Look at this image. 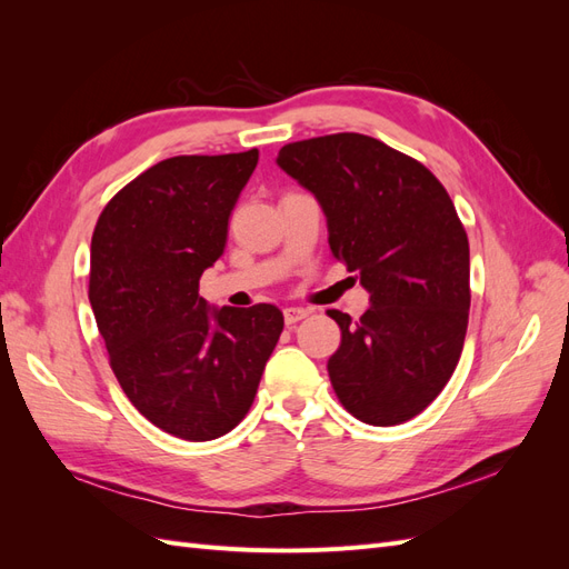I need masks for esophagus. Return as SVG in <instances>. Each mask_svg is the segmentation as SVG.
<instances>
[{"mask_svg":"<svg viewBox=\"0 0 569 569\" xmlns=\"http://www.w3.org/2000/svg\"><path fill=\"white\" fill-rule=\"evenodd\" d=\"M306 316H308V308H301V306L284 308V322H287V325H295V322L303 320Z\"/></svg>","mask_w":569,"mask_h":569,"instance_id":"34e87169","label":"esophagus"}]
</instances>
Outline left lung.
Here are the masks:
<instances>
[{
	"label": "left lung",
	"instance_id": "1",
	"mask_svg": "<svg viewBox=\"0 0 569 569\" xmlns=\"http://www.w3.org/2000/svg\"><path fill=\"white\" fill-rule=\"evenodd\" d=\"M278 166L322 206L337 261L360 274L370 308L341 330L327 360L337 399L375 427L432 403L458 366L470 311V244L429 170L368 134L284 144Z\"/></svg>",
	"mask_w": 569,
	"mask_h": 569
}]
</instances>
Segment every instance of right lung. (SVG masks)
Returning <instances> with one entry per match:
<instances>
[{
    "mask_svg": "<svg viewBox=\"0 0 569 569\" xmlns=\"http://www.w3.org/2000/svg\"><path fill=\"white\" fill-rule=\"evenodd\" d=\"M258 149L173 157L104 206L90 249V303L130 403L184 441L228 435L249 412L278 343L280 308H209L199 278L226 251Z\"/></svg>",
    "mask_w": 569,
    "mask_h": 569,
    "instance_id": "obj_1",
    "label": "right lung"
}]
</instances>
